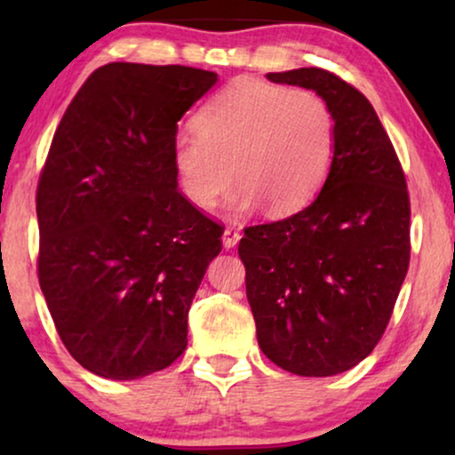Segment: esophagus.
Masks as SVG:
<instances>
[{"label": "esophagus", "mask_w": 455, "mask_h": 455, "mask_svg": "<svg viewBox=\"0 0 455 455\" xmlns=\"http://www.w3.org/2000/svg\"><path fill=\"white\" fill-rule=\"evenodd\" d=\"M240 238H242L240 229H235V228L223 229V238L221 240H223V246H226V248H234L240 242Z\"/></svg>", "instance_id": "1"}]
</instances>
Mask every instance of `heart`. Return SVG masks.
<instances>
[{
    "instance_id": "b5f03b06",
    "label": "heart",
    "mask_w": 455,
    "mask_h": 455,
    "mask_svg": "<svg viewBox=\"0 0 455 455\" xmlns=\"http://www.w3.org/2000/svg\"><path fill=\"white\" fill-rule=\"evenodd\" d=\"M195 128L176 134L172 165L180 190L203 211L235 176V211L267 203L271 213H291L313 201L333 164V111L308 89L232 80L196 111Z\"/></svg>"
}]
</instances>
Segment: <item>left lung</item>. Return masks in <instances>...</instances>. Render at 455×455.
Listing matches in <instances>:
<instances>
[{
    "label": "left lung",
    "mask_w": 455,
    "mask_h": 455,
    "mask_svg": "<svg viewBox=\"0 0 455 455\" xmlns=\"http://www.w3.org/2000/svg\"><path fill=\"white\" fill-rule=\"evenodd\" d=\"M313 89L335 117L323 190L285 220L244 228L260 350L300 377H331L375 350L410 265L406 176L377 111L356 86L323 68L267 74Z\"/></svg>",
    "instance_id": "obj_1"
}]
</instances>
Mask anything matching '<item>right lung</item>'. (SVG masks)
Masks as SVG:
<instances>
[{
	"label": "right lung",
	"instance_id": "1",
	"mask_svg": "<svg viewBox=\"0 0 455 455\" xmlns=\"http://www.w3.org/2000/svg\"><path fill=\"white\" fill-rule=\"evenodd\" d=\"M217 74L114 61L68 105L36 186V273L60 339L105 379L164 371L221 252V223L178 190V122Z\"/></svg>",
	"mask_w": 455,
	"mask_h": 455
}]
</instances>
